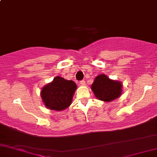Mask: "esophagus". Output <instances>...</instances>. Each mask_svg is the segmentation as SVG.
I'll return each mask as SVG.
<instances>
[{"instance_id":"34e87169","label":"esophagus","mask_w":157,"mask_h":157,"mask_svg":"<svg viewBox=\"0 0 157 157\" xmlns=\"http://www.w3.org/2000/svg\"><path fill=\"white\" fill-rule=\"evenodd\" d=\"M79 83H80V84H81V85H82V86H84V85L86 84V83H85V81H84V80L81 81V82H79Z\"/></svg>"}]
</instances>
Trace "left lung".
I'll return each mask as SVG.
<instances>
[{"label": "left lung", "mask_w": 157, "mask_h": 157, "mask_svg": "<svg viewBox=\"0 0 157 157\" xmlns=\"http://www.w3.org/2000/svg\"><path fill=\"white\" fill-rule=\"evenodd\" d=\"M91 88L98 100L105 102H111L117 99L122 92L121 83L111 80L105 74L98 75Z\"/></svg>", "instance_id": "left-lung-1"}]
</instances>
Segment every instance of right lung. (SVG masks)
<instances>
[{
  "mask_svg": "<svg viewBox=\"0 0 157 157\" xmlns=\"http://www.w3.org/2000/svg\"><path fill=\"white\" fill-rule=\"evenodd\" d=\"M76 88V84L73 81L57 76L42 88L40 96L46 108L54 111H63L72 103Z\"/></svg>",
  "mask_w": 157,
  "mask_h": 157,
  "instance_id": "right-lung-1",
  "label": "right lung"
}]
</instances>
